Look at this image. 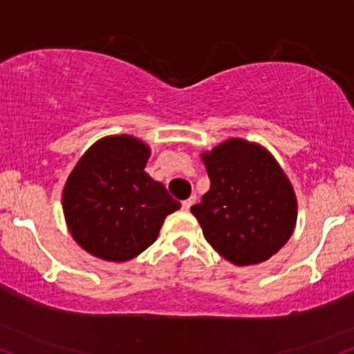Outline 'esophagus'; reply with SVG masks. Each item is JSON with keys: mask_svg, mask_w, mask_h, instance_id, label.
<instances>
[{"mask_svg": "<svg viewBox=\"0 0 354 354\" xmlns=\"http://www.w3.org/2000/svg\"><path fill=\"white\" fill-rule=\"evenodd\" d=\"M195 202H197V197H195V195H192V197H190L189 200H185V202H182V208H184L185 212H189L190 207H192V205H194Z\"/></svg>", "mask_w": 354, "mask_h": 354, "instance_id": "34e87169", "label": "esophagus"}]
</instances>
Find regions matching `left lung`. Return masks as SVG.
<instances>
[{
  "instance_id": "obj_1",
  "label": "left lung",
  "mask_w": 354,
  "mask_h": 354,
  "mask_svg": "<svg viewBox=\"0 0 354 354\" xmlns=\"http://www.w3.org/2000/svg\"><path fill=\"white\" fill-rule=\"evenodd\" d=\"M200 157L212 185L190 210L205 239L234 266L268 261L297 223L289 177L264 146L243 138L226 139Z\"/></svg>"
}]
</instances>
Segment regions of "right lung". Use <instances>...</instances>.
<instances>
[{
  "mask_svg": "<svg viewBox=\"0 0 354 354\" xmlns=\"http://www.w3.org/2000/svg\"><path fill=\"white\" fill-rule=\"evenodd\" d=\"M151 147L131 134L93 142L78 159L62 192L67 228L95 257L124 263L159 236L165 216L180 208L144 170Z\"/></svg>",
  "mask_w": 354,
  "mask_h": 354,
  "instance_id": "add662e5",
  "label": "right lung"
}]
</instances>
